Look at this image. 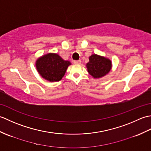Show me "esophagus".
I'll return each instance as SVG.
<instances>
[{"instance_id": "obj_1", "label": "esophagus", "mask_w": 151, "mask_h": 151, "mask_svg": "<svg viewBox=\"0 0 151 151\" xmlns=\"http://www.w3.org/2000/svg\"><path fill=\"white\" fill-rule=\"evenodd\" d=\"M74 63H75V64H81V60H75V61H74Z\"/></svg>"}]
</instances>
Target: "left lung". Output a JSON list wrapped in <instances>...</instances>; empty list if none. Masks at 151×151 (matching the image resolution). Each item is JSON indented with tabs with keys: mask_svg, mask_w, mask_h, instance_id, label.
Here are the masks:
<instances>
[{
	"mask_svg": "<svg viewBox=\"0 0 151 151\" xmlns=\"http://www.w3.org/2000/svg\"><path fill=\"white\" fill-rule=\"evenodd\" d=\"M86 63L88 71L94 78H101L109 73L112 67L111 61L104 56L93 54Z\"/></svg>",
	"mask_w": 151,
	"mask_h": 151,
	"instance_id": "left-lung-1",
	"label": "left lung"
}]
</instances>
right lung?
Instances as JSON below:
<instances>
[{
  "mask_svg": "<svg viewBox=\"0 0 151 151\" xmlns=\"http://www.w3.org/2000/svg\"><path fill=\"white\" fill-rule=\"evenodd\" d=\"M70 65L68 60H63L56 53H48L38 58L36 67L38 73L43 78L51 82L62 80Z\"/></svg>",
  "mask_w": 151,
  "mask_h": 151,
  "instance_id": "right-lung-1",
  "label": "right lung"
}]
</instances>
